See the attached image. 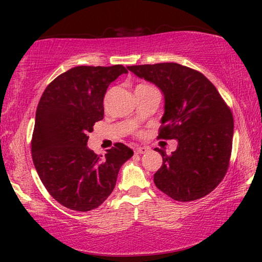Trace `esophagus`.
<instances>
[{
    "label": "esophagus",
    "mask_w": 262,
    "mask_h": 262,
    "mask_svg": "<svg viewBox=\"0 0 262 262\" xmlns=\"http://www.w3.org/2000/svg\"><path fill=\"white\" fill-rule=\"evenodd\" d=\"M149 148L148 147H137L136 149H135V154H137V155H142V154H147V152H149Z\"/></svg>",
    "instance_id": "34e87169"
}]
</instances>
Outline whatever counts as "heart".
Returning a JSON list of instances; mask_svg holds the SVG:
<instances>
[{
  "label": "heart",
  "instance_id": "b5f03b06",
  "mask_svg": "<svg viewBox=\"0 0 262 262\" xmlns=\"http://www.w3.org/2000/svg\"><path fill=\"white\" fill-rule=\"evenodd\" d=\"M139 86H144V85H143V84H142V85H139Z\"/></svg>",
  "mask_w": 262,
  "mask_h": 262
}]
</instances>
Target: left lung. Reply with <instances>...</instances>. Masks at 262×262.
<instances>
[{"mask_svg":"<svg viewBox=\"0 0 262 262\" xmlns=\"http://www.w3.org/2000/svg\"><path fill=\"white\" fill-rule=\"evenodd\" d=\"M137 77L156 85L164 96L158 137L177 140L154 183L167 196L188 202L206 196L227 173L232 149L233 118L205 75L174 62L128 66Z\"/></svg>","mask_w":262,"mask_h":262,"instance_id":"obj_1","label":"left lung"}]
</instances>
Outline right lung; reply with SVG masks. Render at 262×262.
<instances>
[{
	"label": "right lung",
	"mask_w": 262,
	"mask_h": 262,
	"mask_svg": "<svg viewBox=\"0 0 262 262\" xmlns=\"http://www.w3.org/2000/svg\"><path fill=\"white\" fill-rule=\"evenodd\" d=\"M127 73L121 64L78 66L43 91L35 112L32 159L48 193L66 208H98L113 192L122 164L134 155L122 143L106 150L105 157L88 147V134L104 118L106 90Z\"/></svg>",
	"instance_id": "right-lung-1"
}]
</instances>
